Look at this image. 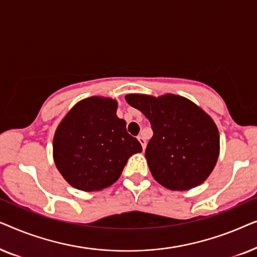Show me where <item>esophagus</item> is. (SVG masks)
Returning <instances> with one entry per match:
<instances>
[{"label": "esophagus", "instance_id": "esophagus-1", "mask_svg": "<svg viewBox=\"0 0 257 257\" xmlns=\"http://www.w3.org/2000/svg\"><path fill=\"white\" fill-rule=\"evenodd\" d=\"M138 140H139V143L142 144L143 150H145V149H146V139L144 138V136H143V135L139 136V137H138Z\"/></svg>", "mask_w": 257, "mask_h": 257}]
</instances>
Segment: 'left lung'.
Here are the masks:
<instances>
[{"label":"left lung","mask_w":257,"mask_h":257,"mask_svg":"<svg viewBox=\"0 0 257 257\" xmlns=\"http://www.w3.org/2000/svg\"><path fill=\"white\" fill-rule=\"evenodd\" d=\"M151 122L145 157L153 178L172 191L201 185L215 166L220 137L212 118L191 100L174 94L125 97Z\"/></svg>","instance_id":"1"}]
</instances>
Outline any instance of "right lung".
Instances as JSON below:
<instances>
[{"instance_id":"right-lung-1","label":"right lung","mask_w":257,"mask_h":257,"mask_svg":"<svg viewBox=\"0 0 257 257\" xmlns=\"http://www.w3.org/2000/svg\"><path fill=\"white\" fill-rule=\"evenodd\" d=\"M117 101L91 97L65 115L54 138V160L70 185L80 191H100L120 177L128 158L143 151L115 114Z\"/></svg>"}]
</instances>
